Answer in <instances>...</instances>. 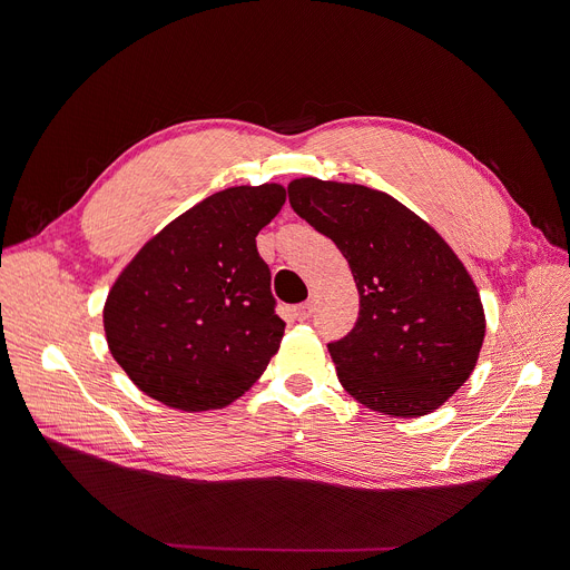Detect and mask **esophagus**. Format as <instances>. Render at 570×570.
I'll list each match as a JSON object with an SVG mask.
<instances>
[{"label":"esophagus","instance_id":"esophagus-1","mask_svg":"<svg viewBox=\"0 0 570 570\" xmlns=\"http://www.w3.org/2000/svg\"><path fill=\"white\" fill-rule=\"evenodd\" d=\"M312 312H314V305H312V303H303V305H297V307L293 309V316H295L297 321H307V318L312 316Z\"/></svg>","mask_w":570,"mask_h":570}]
</instances>
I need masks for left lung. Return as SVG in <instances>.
Returning <instances> with one entry per match:
<instances>
[{
    "instance_id": "8db88e82",
    "label": "left lung",
    "mask_w": 570,
    "mask_h": 570,
    "mask_svg": "<svg viewBox=\"0 0 570 570\" xmlns=\"http://www.w3.org/2000/svg\"><path fill=\"white\" fill-rule=\"evenodd\" d=\"M288 203L348 261L361 295L353 331L327 344L363 406L417 417L471 376L485 340L481 295L445 239L383 191L301 177Z\"/></svg>"
}]
</instances>
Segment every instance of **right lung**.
Listing matches in <instances>:
<instances>
[{
  "label": "right lung",
  "instance_id": "1",
  "mask_svg": "<svg viewBox=\"0 0 570 570\" xmlns=\"http://www.w3.org/2000/svg\"><path fill=\"white\" fill-rule=\"evenodd\" d=\"M284 200L282 185L217 191L147 239L119 273L104 305L106 342L145 395L209 411L261 379L286 323L256 235Z\"/></svg>",
  "mask_w": 570,
  "mask_h": 570
}]
</instances>
